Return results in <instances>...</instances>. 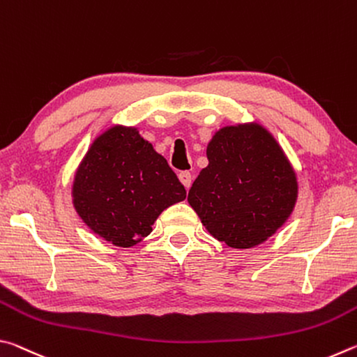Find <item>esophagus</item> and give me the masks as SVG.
Listing matches in <instances>:
<instances>
[{
	"mask_svg": "<svg viewBox=\"0 0 357 357\" xmlns=\"http://www.w3.org/2000/svg\"><path fill=\"white\" fill-rule=\"evenodd\" d=\"M178 178H179L181 183H183V185L185 187V190H189L190 185H192V174L189 172H181L178 174Z\"/></svg>",
	"mask_w": 357,
	"mask_h": 357,
	"instance_id": "esophagus-1",
	"label": "esophagus"
}]
</instances>
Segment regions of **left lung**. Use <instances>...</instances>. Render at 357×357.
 <instances>
[{
	"label": "left lung",
	"instance_id": "1",
	"mask_svg": "<svg viewBox=\"0 0 357 357\" xmlns=\"http://www.w3.org/2000/svg\"><path fill=\"white\" fill-rule=\"evenodd\" d=\"M209 164L193 181L190 206L215 239L250 249L273 236L298 198V179L275 138L259 124L227 126L209 142Z\"/></svg>",
	"mask_w": 357,
	"mask_h": 357
}]
</instances>
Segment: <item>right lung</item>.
Listing matches in <instances>:
<instances>
[{
  "label": "right lung",
  "mask_w": 357,
  "mask_h": 357,
  "mask_svg": "<svg viewBox=\"0 0 357 357\" xmlns=\"http://www.w3.org/2000/svg\"><path fill=\"white\" fill-rule=\"evenodd\" d=\"M74 208L96 234L132 247L157 217L185 198L184 185L135 128L113 126L93 142L72 185Z\"/></svg>",
  "instance_id": "obj_1"
}]
</instances>
